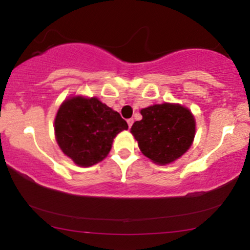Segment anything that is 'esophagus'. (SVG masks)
<instances>
[{"mask_svg":"<svg viewBox=\"0 0 250 250\" xmlns=\"http://www.w3.org/2000/svg\"><path fill=\"white\" fill-rule=\"evenodd\" d=\"M127 123H128L129 128H131V125H133V123H134V119H129V120H127Z\"/></svg>","mask_w":250,"mask_h":250,"instance_id":"esophagus-1","label":"esophagus"}]
</instances>
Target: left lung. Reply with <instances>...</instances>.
Masks as SVG:
<instances>
[{"instance_id":"1","label":"left lung","mask_w":250,"mask_h":250,"mask_svg":"<svg viewBox=\"0 0 250 250\" xmlns=\"http://www.w3.org/2000/svg\"><path fill=\"white\" fill-rule=\"evenodd\" d=\"M142 120L131 127V133L146 156L159 165L179 159L191 146L195 120L180 104H155L141 110Z\"/></svg>"}]
</instances>
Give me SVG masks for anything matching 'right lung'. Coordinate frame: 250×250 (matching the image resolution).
<instances>
[{"label":"right lung","mask_w":250,"mask_h":250,"mask_svg":"<svg viewBox=\"0 0 250 250\" xmlns=\"http://www.w3.org/2000/svg\"><path fill=\"white\" fill-rule=\"evenodd\" d=\"M125 129L128 125L121 115L96 97L67 100L55 119L60 148L81 167L102 161L110 151L114 137Z\"/></svg>","instance_id":"add662e5"}]
</instances>
